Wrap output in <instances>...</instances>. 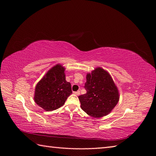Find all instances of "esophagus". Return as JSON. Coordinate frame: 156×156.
<instances>
[{
  "label": "esophagus",
  "instance_id": "esophagus-1",
  "mask_svg": "<svg viewBox=\"0 0 156 156\" xmlns=\"http://www.w3.org/2000/svg\"><path fill=\"white\" fill-rule=\"evenodd\" d=\"M74 94H75V95L79 96V94H80V91H79V90H78V91H77V92H74Z\"/></svg>",
  "mask_w": 156,
  "mask_h": 156
}]
</instances>
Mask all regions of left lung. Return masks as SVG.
<instances>
[{
	"label": "left lung",
	"instance_id": "obj_1",
	"mask_svg": "<svg viewBox=\"0 0 156 156\" xmlns=\"http://www.w3.org/2000/svg\"><path fill=\"white\" fill-rule=\"evenodd\" d=\"M87 93L79 96L81 107L87 115L101 118L110 113L119 101V92L107 71L98 67L87 75Z\"/></svg>",
	"mask_w": 156,
	"mask_h": 156
}]
</instances>
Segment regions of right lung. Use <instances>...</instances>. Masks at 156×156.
I'll return each instance as SVG.
<instances>
[{"instance_id":"1","label":"right lung","mask_w":156,"mask_h":156,"mask_svg":"<svg viewBox=\"0 0 156 156\" xmlns=\"http://www.w3.org/2000/svg\"><path fill=\"white\" fill-rule=\"evenodd\" d=\"M65 68L56 64L51 68L35 88L36 103L44 110L51 111L62 107L72 94L71 84L66 81Z\"/></svg>"}]
</instances>
